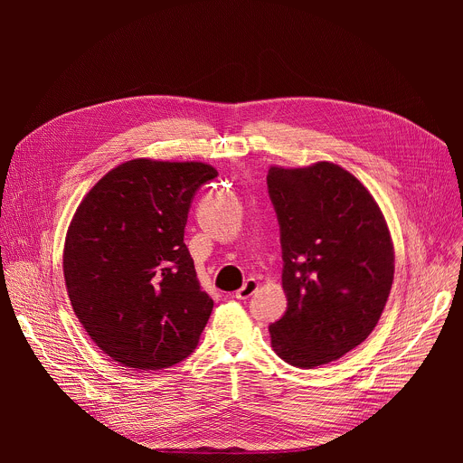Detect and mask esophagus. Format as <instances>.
I'll return each instance as SVG.
<instances>
[{"label": "esophagus", "instance_id": "obj_1", "mask_svg": "<svg viewBox=\"0 0 463 463\" xmlns=\"http://www.w3.org/2000/svg\"><path fill=\"white\" fill-rule=\"evenodd\" d=\"M256 289H258V282H256L254 279H247V280L243 282V286L236 291L234 297H236L238 300H247Z\"/></svg>", "mask_w": 463, "mask_h": 463}]
</instances>
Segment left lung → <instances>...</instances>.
<instances>
[{
  "instance_id": "1",
  "label": "left lung",
  "mask_w": 463,
  "mask_h": 463,
  "mask_svg": "<svg viewBox=\"0 0 463 463\" xmlns=\"http://www.w3.org/2000/svg\"><path fill=\"white\" fill-rule=\"evenodd\" d=\"M280 225L288 309L269 326L280 359L337 361L375 327L393 280V247L370 192L345 168L317 163L268 172Z\"/></svg>"
}]
</instances>
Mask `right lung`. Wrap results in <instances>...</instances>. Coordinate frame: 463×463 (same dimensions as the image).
Segmentation results:
<instances>
[{
  "instance_id": "obj_1",
  "label": "right lung",
  "mask_w": 463,
  "mask_h": 463,
  "mask_svg": "<svg viewBox=\"0 0 463 463\" xmlns=\"http://www.w3.org/2000/svg\"><path fill=\"white\" fill-rule=\"evenodd\" d=\"M218 177L203 163L134 159L84 197L63 249L75 315L93 343L136 370H161L200 343L214 300L184 245L195 192Z\"/></svg>"
}]
</instances>
